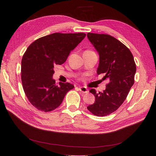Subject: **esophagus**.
<instances>
[{
  "mask_svg": "<svg viewBox=\"0 0 156 156\" xmlns=\"http://www.w3.org/2000/svg\"><path fill=\"white\" fill-rule=\"evenodd\" d=\"M79 90L81 91L82 93L86 94V93H88V89H87L86 87H79Z\"/></svg>",
  "mask_w": 156,
  "mask_h": 156,
  "instance_id": "1",
  "label": "esophagus"
}]
</instances>
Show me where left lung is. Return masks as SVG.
Wrapping results in <instances>:
<instances>
[{
  "mask_svg": "<svg viewBox=\"0 0 156 156\" xmlns=\"http://www.w3.org/2000/svg\"><path fill=\"white\" fill-rule=\"evenodd\" d=\"M87 37L100 56L97 73H104L103 79L108 82L102 92L90 90L95 102L87 108L94 115L105 116L116 111L126 99L134 84L136 64L130 50L115 37L90 32Z\"/></svg>",
  "mask_w": 156,
  "mask_h": 156,
  "instance_id": "left-lung-1",
  "label": "left lung"
}]
</instances>
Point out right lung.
<instances>
[{"mask_svg": "<svg viewBox=\"0 0 156 156\" xmlns=\"http://www.w3.org/2000/svg\"><path fill=\"white\" fill-rule=\"evenodd\" d=\"M85 36L81 32L53 33L40 37L27 48L21 61V81L28 100L37 109L55 110L74 88L69 83L56 85L53 69L65 62L70 52Z\"/></svg>", "mask_w": 156, "mask_h": 156, "instance_id": "add662e5", "label": "right lung"}]
</instances>
